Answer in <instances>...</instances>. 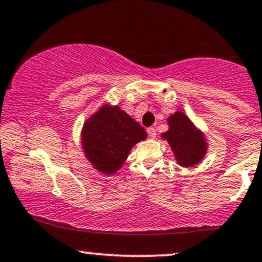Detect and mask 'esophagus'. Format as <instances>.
Wrapping results in <instances>:
<instances>
[{"instance_id": "1", "label": "esophagus", "mask_w": 262, "mask_h": 262, "mask_svg": "<svg viewBox=\"0 0 262 262\" xmlns=\"http://www.w3.org/2000/svg\"><path fill=\"white\" fill-rule=\"evenodd\" d=\"M147 132H148V136L150 138H155L156 137V130L154 127H148L147 128Z\"/></svg>"}]
</instances>
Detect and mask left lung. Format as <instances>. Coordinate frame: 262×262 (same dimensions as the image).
Masks as SVG:
<instances>
[{
	"label": "left lung",
	"instance_id": "1",
	"mask_svg": "<svg viewBox=\"0 0 262 262\" xmlns=\"http://www.w3.org/2000/svg\"><path fill=\"white\" fill-rule=\"evenodd\" d=\"M168 131L161 135L171 145L178 164L191 167L202 160L207 151V143L202 132L182 112H176L168 118Z\"/></svg>",
	"mask_w": 262,
	"mask_h": 262
}]
</instances>
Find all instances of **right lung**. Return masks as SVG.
Returning <instances> with one entry per match:
<instances>
[{
	"label": "right lung",
	"mask_w": 262,
	"mask_h": 262,
	"mask_svg": "<svg viewBox=\"0 0 262 262\" xmlns=\"http://www.w3.org/2000/svg\"><path fill=\"white\" fill-rule=\"evenodd\" d=\"M147 138V132L118 106H104L88 119L81 131L86 159L104 174L123 166L132 147Z\"/></svg>",
	"instance_id": "right-lung-1"
}]
</instances>
